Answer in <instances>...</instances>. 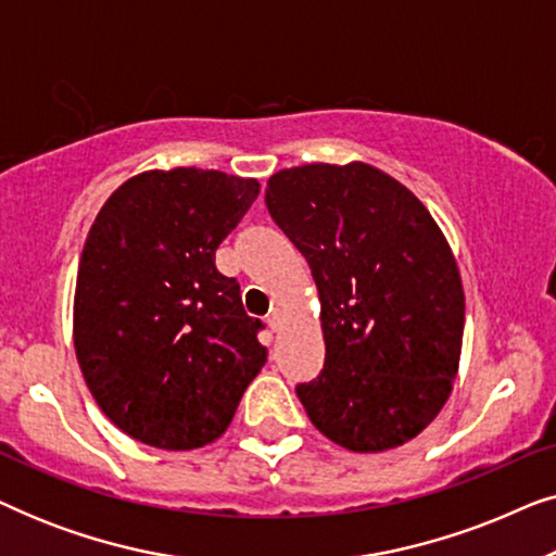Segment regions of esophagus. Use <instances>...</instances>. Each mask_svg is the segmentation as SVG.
Wrapping results in <instances>:
<instances>
[{
  "instance_id": "obj_1",
  "label": "esophagus",
  "mask_w": 556,
  "mask_h": 556,
  "mask_svg": "<svg viewBox=\"0 0 556 556\" xmlns=\"http://www.w3.org/2000/svg\"><path fill=\"white\" fill-rule=\"evenodd\" d=\"M268 326L273 331H280V326H283V318H280L278 311H273V314L268 316Z\"/></svg>"
}]
</instances>
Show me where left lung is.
<instances>
[{"mask_svg":"<svg viewBox=\"0 0 556 556\" xmlns=\"http://www.w3.org/2000/svg\"><path fill=\"white\" fill-rule=\"evenodd\" d=\"M265 204L321 303L324 369L295 387L308 420L354 453L409 443L443 409L460 364L466 293L443 230L364 162L280 169Z\"/></svg>","mask_w":556,"mask_h":556,"instance_id":"obj_1","label":"left lung"}]
</instances>
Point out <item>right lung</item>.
I'll return each mask as SVG.
<instances>
[{
    "label": "right lung",
    "mask_w": 556,
    "mask_h": 556,
    "mask_svg": "<svg viewBox=\"0 0 556 556\" xmlns=\"http://www.w3.org/2000/svg\"><path fill=\"white\" fill-rule=\"evenodd\" d=\"M261 192L217 169H149L90 225L73 299V344L103 415L128 438L194 451L232 422L268 359L261 321L215 253Z\"/></svg>",
    "instance_id": "right-lung-1"
}]
</instances>
